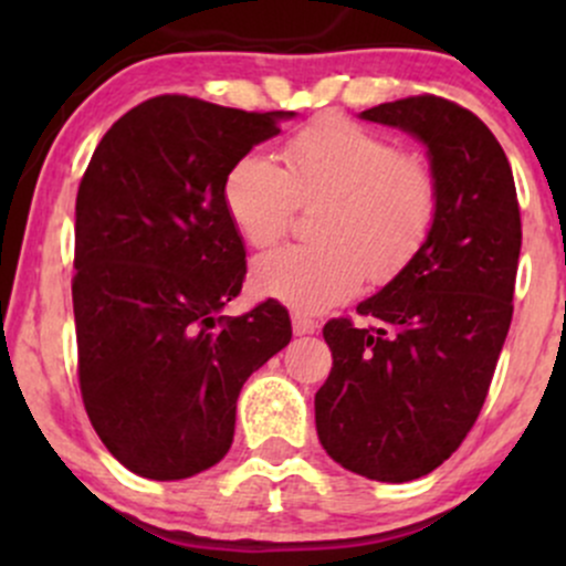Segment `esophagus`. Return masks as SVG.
I'll return each instance as SVG.
<instances>
[{
  "label": "esophagus",
  "instance_id": "obj_1",
  "mask_svg": "<svg viewBox=\"0 0 566 566\" xmlns=\"http://www.w3.org/2000/svg\"><path fill=\"white\" fill-rule=\"evenodd\" d=\"M292 329H295V335H311L316 329V322L311 316L301 314V311H295L292 314Z\"/></svg>",
  "mask_w": 566,
  "mask_h": 566
}]
</instances>
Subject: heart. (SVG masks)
Returning a JSON list of instances; mask_svg holds the SVG:
<instances>
[{
  "mask_svg": "<svg viewBox=\"0 0 566 566\" xmlns=\"http://www.w3.org/2000/svg\"><path fill=\"white\" fill-rule=\"evenodd\" d=\"M282 161L244 154L223 178L226 212L255 250L287 233L295 205H319L311 220L316 244L287 247L252 265L261 295L316 314L346 301L365 274L391 279L431 233L439 193L426 161L346 116H319L297 129Z\"/></svg>",
  "mask_w": 566,
  "mask_h": 566,
  "instance_id": "obj_1",
  "label": "heart"
}]
</instances>
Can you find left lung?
I'll list each match as a JSON object with an SVG mask.
<instances>
[{
	"mask_svg": "<svg viewBox=\"0 0 566 566\" xmlns=\"http://www.w3.org/2000/svg\"><path fill=\"white\" fill-rule=\"evenodd\" d=\"M359 119L423 143L439 205L412 261L356 305L375 327L324 324L333 373L316 433L343 469L401 484L439 469L476 423L511 327L522 218L505 151L476 114L418 95Z\"/></svg>",
	"mask_w": 566,
	"mask_h": 566,
	"instance_id": "left-lung-1",
	"label": "left lung"
}]
</instances>
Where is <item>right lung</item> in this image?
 Listing matches in <instances>:
<instances>
[{"mask_svg": "<svg viewBox=\"0 0 566 566\" xmlns=\"http://www.w3.org/2000/svg\"><path fill=\"white\" fill-rule=\"evenodd\" d=\"M292 116L159 95L90 159L71 284L80 388L97 437L138 476L175 482L220 463L244 380L290 343L276 301L223 316L247 274L223 178Z\"/></svg>", "mask_w": 566, "mask_h": 566, "instance_id": "1", "label": "right lung"}]
</instances>
